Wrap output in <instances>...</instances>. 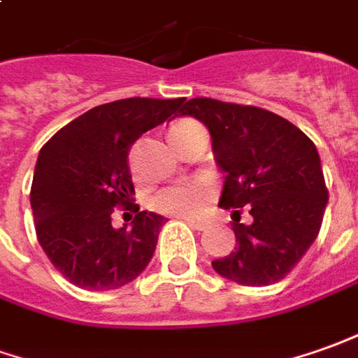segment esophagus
Here are the masks:
<instances>
[{
    "mask_svg": "<svg viewBox=\"0 0 358 358\" xmlns=\"http://www.w3.org/2000/svg\"><path fill=\"white\" fill-rule=\"evenodd\" d=\"M187 224L191 226V228H194V230H206V222H194V220H187Z\"/></svg>",
    "mask_w": 358,
    "mask_h": 358,
    "instance_id": "esophagus-1",
    "label": "esophagus"
}]
</instances>
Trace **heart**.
<instances>
[{
	"instance_id": "obj_1",
	"label": "heart",
	"mask_w": 358,
	"mask_h": 358,
	"mask_svg": "<svg viewBox=\"0 0 358 358\" xmlns=\"http://www.w3.org/2000/svg\"><path fill=\"white\" fill-rule=\"evenodd\" d=\"M193 127H199L193 120H183V122L173 124L169 130L171 142ZM212 194H214L212 185L203 179L167 185L152 196V208L167 216H175V218H196L203 214L206 204L210 203Z\"/></svg>"
}]
</instances>
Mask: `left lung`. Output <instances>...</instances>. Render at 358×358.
<instances>
[{"instance_id":"obj_1","label":"left lung","mask_w":358,"mask_h":358,"mask_svg":"<svg viewBox=\"0 0 358 358\" xmlns=\"http://www.w3.org/2000/svg\"><path fill=\"white\" fill-rule=\"evenodd\" d=\"M179 115L210 130L226 171L218 206L238 214L250 206L253 216L250 226L234 220L236 251L212 267L245 287L278 282L304 257L324 220L327 187L314 142L287 118L253 105L194 97Z\"/></svg>"}]
</instances>
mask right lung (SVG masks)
Wrapping results in <instances>:
<instances>
[{"label":"right lung","instance_id":"1","mask_svg":"<svg viewBox=\"0 0 358 358\" xmlns=\"http://www.w3.org/2000/svg\"><path fill=\"white\" fill-rule=\"evenodd\" d=\"M183 101L130 97L99 105L43 146L31 187L34 230L46 257L71 285L120 288L152 261L165 218L130 203L128 152L144 132L171 120ZM117 206L137 212L132 231L112 228Z\"/></svg>","mask_w":358,"mask_h":358}]
</instances>
